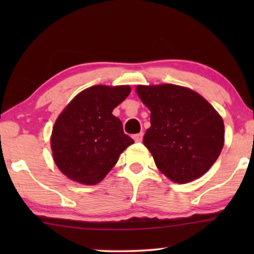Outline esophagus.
<instances>
[{"label":"esophagus","mask_w":254,"mask_h":254,"mask_svg":"<svg viewBox=\"0 0 254 254\" xmlns=\"http://www.w3.org/2000/svg\"><path fill=\"white\" fill-rule=\"evenodd\" d=\"M133 138L136 142H141L142 138H143V133H138V134L133 135Z\"/></svg>","instance_id":"1"}]
</instances>
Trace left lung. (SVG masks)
I'll use <instances>...</instances> for the list:
<instances>
[{"instance_id":"8db88e82","label":"left lung","mask_w":254,"mask_h":254,"mask_svg":"<svg viewBox=\"0 0 254 254\" xmlns=\"http://www.w3.org/2000/svg\"><path fill=\"white\" fill-rule=\"evenodd\" d=\"M135 90L151 112L143 144L159 171L177 184L203 176L224 145V124L217 111L186 86L137 85Z\"/></svg>"}]
</instances>
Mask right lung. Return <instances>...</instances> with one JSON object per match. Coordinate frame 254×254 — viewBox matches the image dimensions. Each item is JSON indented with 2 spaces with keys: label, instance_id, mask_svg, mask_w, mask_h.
Returning a JSON list of instances; mask_svg holds the SVG:
<instances>
[{
  "label": "right lung",
  "instance_id": "1",
  "mask_svg": "<svg viewBox=\"0 0 254 254\" xmlns=\"http://www.w3.org/2000/svg\"><path fill=\"white\" fill-rule=\"evenodd\" d=\"M131 91L129 85H93L83 90L59 114L51 135L55 165L72 182L96 185L120 155L134 143L124 133L116 107Z\"/></svg>",
  "mask_w": 254,
  "mask_h": 254
}]
</instances>
